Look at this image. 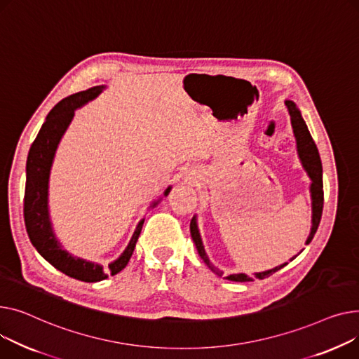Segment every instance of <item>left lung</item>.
Returning a JSON list of instances; mask_svg holds the SVG:
<instances>
[{"mask_svg": "<svg viewBox=\"0 0 359 359\" xmlns=\"http://www.w3.org/2000/svg\"><path fill=\"white\" fill-rule=\"evenodd\" d=\"M285 105H287L288 114L291 117V124H292L294 135H296V139H297V147H299L300 159L303 162V166L306 168L309 177L311 178L310 191H311V200H313V224H311V231H310V235H309L307 242H306V245H309L311 242V239L314 238L316 231H318V227H319L320 219H322V213H323V201H325V198H323V170H322V161H320V156H319L318 147H316V143H314V140H313V137H311V135H310V132L307 129V126H306L304 120L302 118L300 111L296 109V104H294L292 101H285ZM189 230H191V238L194 241V245L197 248V252H198V255L201 257V259L205 262V265L210 269H212L216 273V276L223 277L224 272L220 271L219 268H216L212 262H210L208 257L205 255V250H204V246H203V242H201V238H200V233H198V229H197V224H196V219H193L191 223H189ZM296 257H294V258H296ZM287 264H283L280 266H276V268H272V269L265 271V272L255 273V277L259 278V280H264V278L272 276L273 272H277L281 268H284ZM224 278L229 280V281H236V283L254 281V278L249 277V276H245V273H233V276H229V277H224Z\"/></svg>", "mask_w": 359, "mask_h": 359, "instance_id": "8db88e82", "label": "left lung"}]
</instances>
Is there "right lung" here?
<instances>
[{"label": "right lung", "mask_w": 359, "mask_h": 359, "mask_svg": "<svg viewBox=\"0 0 359 359\" xmlns=\"http://www.w3.org/2000/svg\"><path fill=\"white\" fill-rule=\"evenodd\" d=\"M101 90L102 87H93L59 101L48 114L46 121L41 126L39 135L32 143L26 165L23 215L30 242L37 249L39 254L56 269L67 273L68 277L86 283H97L105 280L109 276H116L117 272L128 265L144 222L142 220L137 224L135 235L128 249L123 252V255L105 269L97 264L76 259L69 255L67 250L60 248L50 227L48 215V180L56 146L72 120L75 109L97 97ZM170 189L171 188H168L165 191V197L170 194Z\"/></svg>", "instance_id": "right-lung-1"}]
</instances>
